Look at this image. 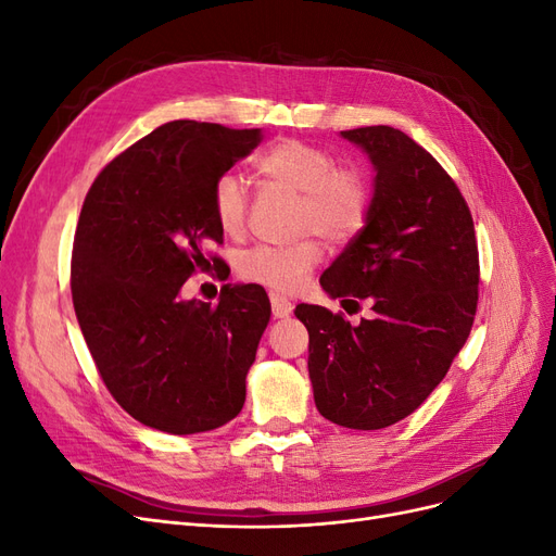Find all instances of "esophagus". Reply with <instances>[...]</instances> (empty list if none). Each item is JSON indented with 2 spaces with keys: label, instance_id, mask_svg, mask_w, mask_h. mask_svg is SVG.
Returning <instances> with one entry per match:
<instances>
[{
  "label": "esophagus",
  "instance_id": "esophagus-1",
  "mask_svg": "<svg viewBox=\"0 0 556 556\" xmlns=\"http://www.w3.org/2000/svg\"><path fill=\"white\" fill-rule=\"evenodd\" d=\"M268 299H271V313H274V317L282 319V317H288L292 313V301L290 299H285L282 294H276V292L268 296Z\"/></svg>",
  "mask_w": 556,
  "mask_h": 556
}]
</instances>
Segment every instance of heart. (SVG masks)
I'll return each instance as SVG.
<instances>
[{
  "label": "heart",
  "mask_w": 556,
  "mask_h": 556,
  "mask_svg": "<svg viewBox=\"0 0 556 556\" xmlns=\"http://www.w3.org/2000/svg\"><path fill=\"white\" fill-rule=\"evenodd\" d=\"M255 172L262 180L299 194L296 227L301 231H317L331 243H345L362 231L371 206V190L364 174L336 166L329 150L280 139L255 160ZM211 206L217 227L227 237H239L245 227V192L237 176L225 174L215 180ZM319 262L323 245L304 239L290 245L250 248L239 257L237 271L243 280L266 290L294 292Z\"/></svg>",
  "instance_id": "b5f03b06"
}]
</instances>
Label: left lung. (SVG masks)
<instances>
[{
  "mask_svg": "<svg viewBox=\"0 0 556 556\" xmlns=\"http://www.w3.org/2000/svg\"><path fill=\"white\" fill-rule=\"evenodd\" d=\"M341 137L374 166L366 223L319 278L341 304H371L350 325L323 306L299 304L308 376L319 415L348 429H384L435 390L464 348L478 306L473 217L454 180L422 146L394 127Z\"/></svg>",
  "mask_w": 556,
  "mask_h": 556,
  "instance_id": "obj_1",
  "label": "left lung"
}]
</instances>
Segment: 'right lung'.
Segmentation results:
<instances>
[{"instance_id":"1","label":"right lung","mask_w":556,"mask_h":556,"mask_svg":"<svg viewBox=\"0 0 556 556\" xmlns=\"http://www.w3.org/2000/svg\"><path fill=\"white\" fill-rule=\"evenodd\" d=\"M262 129L174 121L117 155L83 204L72 296L113 399L141 425L190 435L237 417L271 304L260 285H225L217 304L180 290L223 243L215 180ZM215 266V260H213Z\"/></svg>"}]
</instances>
